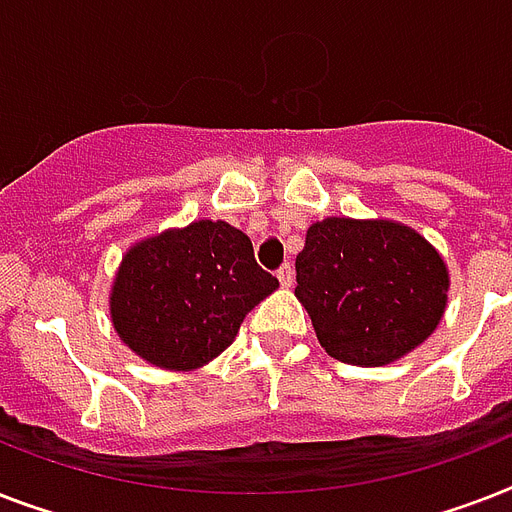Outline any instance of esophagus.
<instances>
[{
  "instance_id": "34e87169",
  "label": "esophagus",
  "mask_w": 512,
  "mask_h": 512,
  "mask_svg": "<svg viewBox=\"0 0 512 512\" xmlns=\"http://www.w3.org/2000/svg\"><path fill=\"white\" fill-rule=\"evenodd\" d=\"M277 280H280L282 288H290V285H293V267H290V264H282V267L277 269Z\"/></svg>"
}]
</instances>
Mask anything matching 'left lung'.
I'll return each instance as SVG.
<instances>
[{
    "instance_id": "8db88e82",
    "label": "left lung",
    "mask_w": 512,
    "mask_h": 512,
    "mask_svg": "<svg viewBox=\"0 0 512 512\" xmlns=\"http://www.w3.org/2000/svg\"><path fill=\"white\" fill-rule=\"evenodd\" d=\"M296 298L338 362L383 367L439 327L449 269L418 230L394 219L327 216L296 256Z\"/></svg>"
}]
</instances>
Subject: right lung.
Returning a JSON list of instances; mask_svg holds the SVG:
<instances>
[{"mask_svg":"<svg viewBox=\"0 0 512 512\" xmlns=\"http://www.w3.org/2000/svg\"><path fill=\"white\" fill-rule=\"evenodd\" d=\"M277 288L253 259L251 237L198 219L129 245L110 285V322L147 365L190 372L219 357Z\"/></svg>","mask_w":512,"mask_h":512,"instance_id":"add662e5","label":"right lung"}]
</instances>
